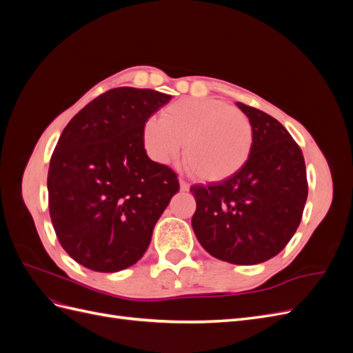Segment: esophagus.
<instances>
[{
    "mask_svg": "<svg viewBox=\"0 0 353 353\" xmlns=\"http://www.w3.org/2000/svg\"><path fill=\"white\" fill-rule=\"evenodd\" d=\"M179 188H181V191H188L190 190V184L187 183L185 179H179Z\"/></svg>",
    "mask_w": 353,
    "mask_h": 353,
    "instance_id": "1",
    "label": "esophagus"
}]
</instances>
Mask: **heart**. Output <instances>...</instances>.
<instances>
[{
  "label": "heart",
  "instance_id": "b5f03b06",
  "mask_svg": "<svg viewBox=\"0 0 353 353\" xmlns=\"http://www.w3.org/2000/svg\"><path fill=\"white\" fill-rule=\"evenodd\" d=\"M144 150L160 165L178 159L184 143V160L199 179L208 183L237 174L249 160L253 126L248 116L213 99L185 97L168 104L160 119L144 122Z\"/></svg>",
  "mask_w": 353,
  "mask_h": 353
}]
</instances>
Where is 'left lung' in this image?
<instances>
[{
    "mask_svg": "<svg viewBox=\"0 0 353 353\" xmlns=\"http://www.w3.org/2000/svg\"><path fill=\"white\" fill-rule=\"evenodd\" d=\"M237 108L253 126L252 153L232 176L190 188L197 205L191 227L213 258L256 265L279 254L301 223L306 168L301 147L279 121L243 103Z\"/></svg>",
    "mask_w": 353,
    "mask_h": 353,
    "instance_id": "obj_1",
    "label": "left lung"
}]
</instances>
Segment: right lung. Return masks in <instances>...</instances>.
<instances>
[{
  "label": "right lung",
  "instance_id": "right-lung-1",
  "mask_svg": "<svg viewBox=\"0 0 353 353\" xmlns=\"http://www.w3.org/2000/svg\"><path fill=\"white\" fill-rule=\"evenodd\" d=\"M172 99L154 90L99 95L63 130L48 169V208L63 249L85 268L117 272L140 261L179 190L147 156L144 122Z\"/></svg>",
  "mask_w": 353,
  "mask_h": 353
}]
</instances>
